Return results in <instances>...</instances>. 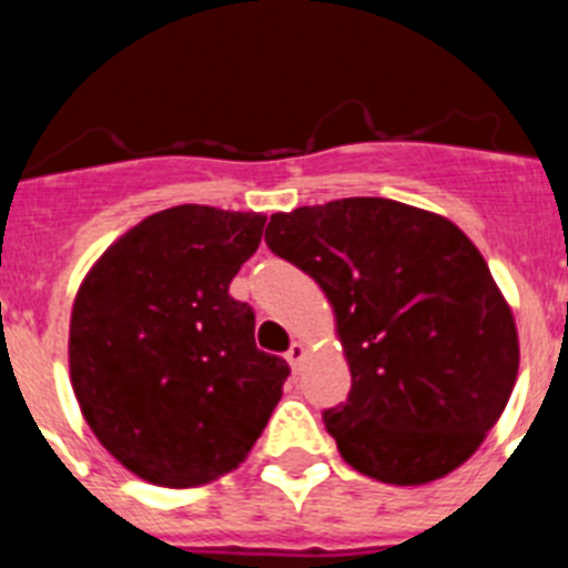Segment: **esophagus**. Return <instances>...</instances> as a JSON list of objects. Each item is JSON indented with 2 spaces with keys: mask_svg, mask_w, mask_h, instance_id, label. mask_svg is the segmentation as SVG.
<instances>
[{
  "mask_svg": "<svg viewBox=\"0 0 568 568\" xmlns=\"http://www.w3.org/2000/svg\"><path fill=\"white\" fill-rule=\"evenodd\" d=\"M304 358H307V346L301 344V341H293V346L287 349V361L293 369H298L301 364H304Z\"/></svg>",
  "mask_w": 568,
  "mask_h": 568,
  "instance_id": "1",
  "label": "esophagus"
}]
</instances>
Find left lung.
Returning <instances> with one entry per match:
<instances>
[{
    "label": "left lung",
    "mask_w": 568,
    "mask_h": 568,
    "mask_svg": "<svg viewBox=\"0 0 568 568\" xmlns=\"http://www.w3.org/2000/svg\"><path fill=\"white\" fill-rule=\"evenodd\" d=\"M264 241L333 304L353 373L324 413L341 458L395 486L469 460L509 404L520 346L464 230L393 199H338L270 215Z\"/></svg>",
    "instance_id": "left-lung-1"
}]
</instances>
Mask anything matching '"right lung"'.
<instances>
[{"label": "right lung", "mask_w": 568, "mask_h": 568, "mask_svg": "<svg viewBox=\"0 0 568 568\" xmlns=\"http://www.w3.org/2000/svg\"><path fill=\"white\" fill-rule=\"evenodd\" d=\"M267 215L179 204L90 267L70 313V384L124 469L170 489L233 471L264 433L290 366L255 346L230 281Z\"/></svg>", "instance_id": "1"}]
</instances>
